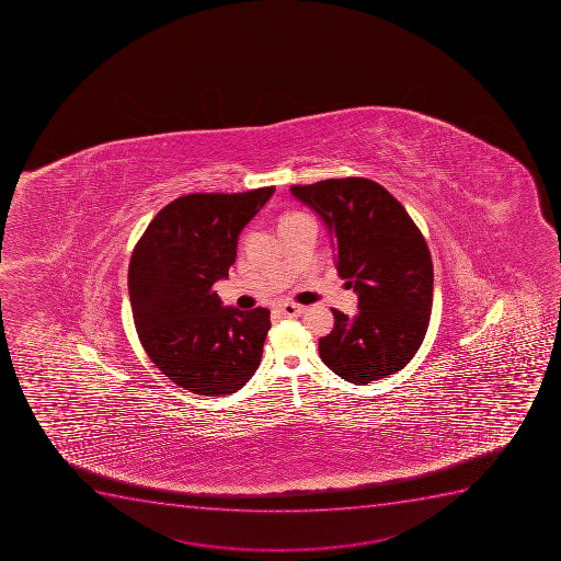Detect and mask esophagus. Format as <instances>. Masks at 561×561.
<instances>
[{
  "label": "esophagus",
  "mask_w": 561,
  "mask_h": 561,
  "mask_svg": "<svg viewBox=\"0 0 561 561\" xmlns=\"http://www.w3.org/2000/svg\"><path fill=\"white\" fill-rule=\"evenodd\" d=\"M277 311L282 317L295 318L300 317L301 312L306 311V307L298 306V304H282L277 307Z\"/></svg>",
  "instance_id": "esophagus-1"
}]
</instances>
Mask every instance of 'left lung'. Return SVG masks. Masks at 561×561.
<instances>
[{
	"label": "left lung",
	"mask_w": 561,
	"mask_h": 561,
	"mask_svg": "<svg viewBox=\"0 0 561 561\" xmlns=\"http://www.w3.org/2000/svg\"><path fill=\"white\" fill-rule=\"evenodd\" d=\"M290 194L322 217L340 277L358 295L356 317L333 309L334 329L320 339L323 364L358 386L400 371L421 347L432 312L426 239L404 206L371 179L298 184Z\"/></svg>",
	"instance_id": "1"
}]
</instances>
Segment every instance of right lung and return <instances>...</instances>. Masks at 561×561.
<instances>
[{"instance_id":"1","label":"right lung","mask_w":561,"mask_h":561,"mask_svg":"<svg viewBox=\"0 0 561 561\" xmlns=\"http://www.w3.org/2000/svg\"><path fill=\"white\" fill-rule=\"evenodd\" d=\"M274 190L183 195L135 244L128 290L140 344L190 393H236L260 366L271 311L222 307L211 287L228 277L239 233Z\"/></svg>"}]
</instances>
